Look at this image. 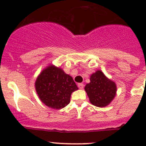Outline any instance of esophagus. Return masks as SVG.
Returning a JSON list of instances; mask_svg holds the SVG:
<instances>
[{"label": "esophagus", "instance_id": "1", "mask_svg": "<svg viewBox=\"0 0 146 146\" xmlns=\"http://www.w3.org/2000/svg\"><path fill=\"white\" fill-rule=\"evenodd\" d=\"M78 87L79 88V89L82 90V89H83L84 85L82 83H78Z\"/></svg>", "mask_w": 146, "mask_h": 146}]
</instances>
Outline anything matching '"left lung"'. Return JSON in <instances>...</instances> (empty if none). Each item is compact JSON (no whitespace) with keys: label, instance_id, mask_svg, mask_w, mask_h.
<instances>
[{"label":"left lung","instance_id":"obj_1","mask_svg":"<svg viewBox=\"0 0 146 146\" xmlns=\"http://www.w3.org/2000/svg\"><path fill=\"white\" fill-rule=\"evenodd\" d=\"M85 90L91 104L98 107L109 105L117 95V85L109 79L102 71L98 70L90 78Z\"/></svg>","mask_w":146,"mask_h":146}]
</instances>
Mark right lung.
Wrapping results in <instances>:
<instances>
[{
    "label": "right lung",
    "mask_w": 146,
    "mask_h": 146,
    "mask_svg": "<svg viewBox=\"0 0 146 146\" xmlns=\"http://www.w3.org/2000/svg\"><path fill=\"white\" fill-rule=\"evenodd\" d=\"M35 85L40 100L49 108L56 110L67 106L72 92L78 90L71 76L53 64L42 70Z\"/></svg>",
    "instance_id": "1"
}]
</instances>
